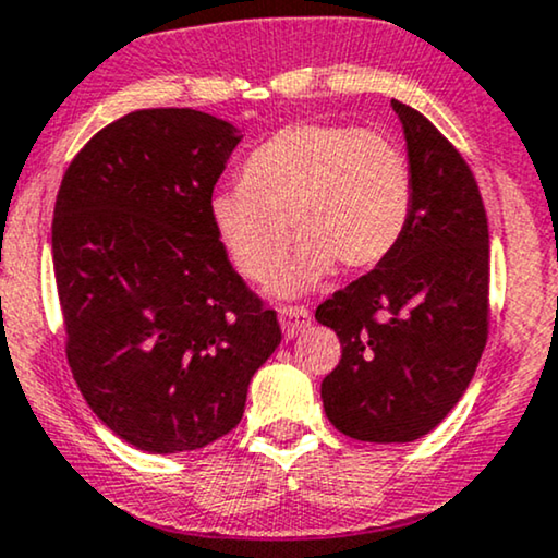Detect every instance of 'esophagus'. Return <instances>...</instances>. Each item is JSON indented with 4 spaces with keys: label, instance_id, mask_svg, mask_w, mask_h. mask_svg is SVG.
Instances as JSON below:
<instances>
[{
    "label": "esophagus",
    "instance_id": "34e87169",
    "mask_svg": "<svg viewBox=\"0 0 558 558\" xmlns=\"http://www.w3.org/2000/svg\"><path fill=\"white\" fill-rule=\"evenodd\" d=\"M280 316V327H283L286 337H299L303 329L312 324V312L303 306H283L278 312Z\"/></svg>",
    "mask_w": 558,
    "mask_h": 558
}]
</instances>
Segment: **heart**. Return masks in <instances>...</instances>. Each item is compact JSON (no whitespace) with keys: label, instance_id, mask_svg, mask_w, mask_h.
<instances>
[{"label":"heart","instance_id":"b5f03b06","mask_svg":"<svg viewBox=\"0 0 558 558\" xmlns=\"http://www.w3.org/2000/svg\"><path fill=\"white\" fill-rule=\"evenodd\" d=\"M414 178L397 141L355 125L293 123L242 167V185L210 195L218 242L244 278L270 283L283 263L288 221L299 239L272 291H312L337 265L371 270L404 239Z\"/></svg>","mask_w":558,"mask_h":558}]
</instances>
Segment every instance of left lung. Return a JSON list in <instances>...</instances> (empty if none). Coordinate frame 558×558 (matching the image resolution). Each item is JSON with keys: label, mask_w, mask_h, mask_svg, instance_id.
<instances>
[{"label": "left lung", "mask_w": 558, "mask_h": 558, "mask_svg": "<svg viewBox=\"0 0 558 558\" xmlns=\"http://www.w3.org/2000/svg\"><path fill=\"white\" fill-rule=\"evenodd\" d=\"M414 178L397 252L316 308L342 344L322 380L331 425L363 442H412L435 429L474 378L489 329V229L453 144L391 100Z\"/></svg>", "instance_id": "left-lung-1"}]
</instances>
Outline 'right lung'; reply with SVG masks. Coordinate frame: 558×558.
<instances>
[{
	"label": "right lung",
	"instance_id": "add662e5",
	"mask_svg": "<svg viewBox=\"0 0 558 558\" xmlns=\"http://www.w3.org/2000/svg\"><path fill=\"white\" fill-rule=\"evenodd\" d=\"M242 141L190 108L136 110L63 174L53 270L66 357L92 412L146 453H182L239 425L280 344L210 227L208 201Z\"/></svg>",
	"mask_w": 558,
	"mask_h": 558
}]
</instances>
